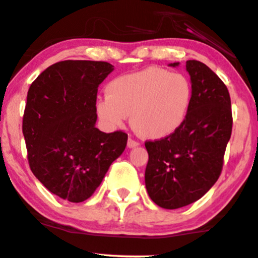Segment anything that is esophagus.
Listing matches in <instances>:
<instances>
[{
    "label": "esophagus",
    "mask_w": 258,
    "mask_h": 258,
    "mask_svg": "<svg viewBox=\"0 0 258 258\" xmlns=\"http://www.w3.org/2000/svg\"><path fill=\"white\" fill-rule=\"evenodd\" d=\"M127 146H128L130 148H134V147L140 146V142L134 140V138H128V141H127Z\"/></svg>",
    "instance_id": "1"
}]
</instances>
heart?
<instances>
[{"mask_svg":"<svg viewBox=\"0 0 258 258\" xmlns=\"http://www.w3.org/2000/svg\"><path fill=\"white\" fill-rule=\"evenodd\" d=\"M192 84L182 73L159 67L115 78L98 114L110 127H120L131 115L132 127L143 137L161 140L175 134L187 117Z\"/></svg>","mask_w":258,"mask_h":258,"instance_id":"obj_1","label":"heart"}]
</instances>
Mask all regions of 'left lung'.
Masks as SVG:
<instances>
[{"label":"left lung","instance_id":"8db88e82","mask_svg":"<svg viewBox=\"0 0 258 258\" xmlns=\"http://www.w3.org/2000/svg\"><path fill=\"white\" fill-rule=\"evenodd\" d=\"M186 71L194 97L185 122L169 137L144 143L147 191L166 209L196 202L217 182L233 128L230 95L222 79L196 60L186 61Z\"/></svg>","mask_w":258,"mask_h":258}]
</instances>
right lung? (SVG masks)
<instances>
[{
    "label": "right lung",
    "instance_id": "add662e5",
    "mask_svg": "<svg viewBox=\"0 0 258 258\" xmlns=\"http://www.w3.org/2000/svg\"><path fill=\"white\" fill-rule=\"evenodd\" d=\"M114 71L104 61L51 64L28 90L23 135L33 174L56 196L78 203L94 194L126 148L127 134L101 132L98 87Z\"/></svg>",
    "mask_w": 258,
    "mask_h": 258
}]
</instances>
